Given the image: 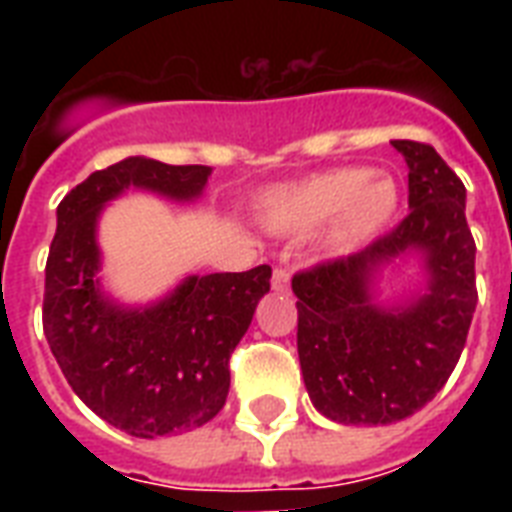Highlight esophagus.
<instances>
[{
  "mask_svg": "<svg viewBox=\"0 0 512 512\" xmlns=\"http://www.w3.org/2000/svg\"><path fill=\"white\" fill-rule=\"evenodd\" d=\"M271 287L276 292H289V268H273V276H271Z\"/></svg>",
  "mask_w": 512,
  "mask_h": 512,
  "instance_id": "esophagus-1",
  "label": "esophagus"
}]
</instances>
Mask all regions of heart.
Here are the masks:
<instances>
[{
  "mask_svg": "<svg viewBox=\"0 0 512 512\" xmlns=\"http://www.w3.org/2000/svg\"><path fill=\"white\" fill-rule=\"evenodd\" d=\"M401 191L393 177L374 167L350 164L308 177L305 183L279 188L265 196V223L273 231H311L329 223L327 244L335 252L361 247L393 223Z\"/></svg>",
  "mask_w": 512,
  "mask_h": 512,
  "instance_id": "b5f03b06",
  "label": "heart"
}]
</instances>
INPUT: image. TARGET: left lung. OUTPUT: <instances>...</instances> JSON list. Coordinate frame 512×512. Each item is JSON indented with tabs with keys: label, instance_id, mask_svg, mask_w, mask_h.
<instances>
[{
	"label": "left lung",
	"instance_id": "obj_1",
	"mask_svg": "<svg viewBox=\"0 0 512 512\" xmlns=\"http://www.w3.org/2000/svg\"><path fill=\"white\" fill-rule=\"evenodd\" d=\"M393 148L409 167V215L361 252L292 276L305 388L342 425H388L428 404L460 361L478 303L465 185L428 143ZM406 248L426 252L431 292L401 312L374 309L371 273Z\"/></svg>",
	"mask_w": 512,
	"mask_h": 512
}]
</instances>
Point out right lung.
I'll return each mask as SVG.
<instances>
[{"instance_id":"obj_1","label":"right lung","mask_w":512,"mask_h":512,"mask_svg":"<svg viewBox=\"0 0 512 512\" xmlns=\"http://www.w3.org/2000/svg\"><path fill=\"white\" fill-rule=\"evenodd\" d=\"M209 172L130 156L92 172L58 204L44 268V337L76 396L135 438L201 428L223 409L228 361L271 289V265L191 276L154 308L124 311L100 295L95 220L127 185L193 199Z\"/></svg>"}]
</instances>
